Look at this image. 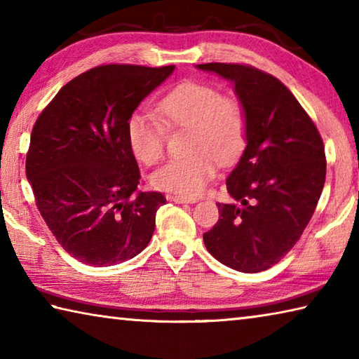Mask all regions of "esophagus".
I'll return each instance as SVG.
<instances>
[{
  "label": "esophagus",
  "mask_w": 359,
  "mask_h": 359,
  "mask_svg": "<svg viewBox=\"0 0 359 359\" xmlns=\"http://www.w3.org/2000/svg\"><path fill=\"white\" fill-rule=\"evenodd\" d=\"M169 199L174 201L175 204H194L198 199L196 198H188V196H180V194H174V196H169Z\"/></svg>",
  "instance_id": "esophagus-1"
}]
</instances>
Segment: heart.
<instances>
[{
    "mask_svg": "<svg viewBox=\"0 0 359 359\" xmlns=\"http://www.w3.org/2000/svg\"><path fill=\"white\" fill-rule=\"evenodd\" d=\"M157 117L136 113L127 121V142L144 165L165 154L166 128H187L188 155L172 158L152 174L161 191L196 196L217 171V163L229 165L242 154L248 138V117L242 102L221 95L213 86L185 81L174 86L157 103Z\"/></svg>",
    "mask_w": 359,
    "mask_h": 359,
    "instance_id": "obj_1",
    "label": "heart"
}]
</instances>
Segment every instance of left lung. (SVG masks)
Masks as SVG:
<instances>
[{"instance_id": "1", "label": "left lung", "mask_w": 359, "mask_h": 359, "mask_svg": "<svg viewBox=\"0 0 359 359\" xmlns=\"http://www.w3.org/2000/svg\"><path fill=\"white\" fill-rule=\"evenodd\" d=\"M236 84L246 111V149L226 180L233 202L219 204V219L204 233L212 256L229 269H270L302 237L325 185L327 160L316 123L285 84L248 64L208 62Z\"/></svg>"}]
</instances>
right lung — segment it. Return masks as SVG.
Here are the masks:
<instances>
[{
  "instance_id": "1",
  "label": "right lung",
  "mask_w": 359,
  "mask_h": 359,
  "mask_svg": "<svg viewBox=\"0 0 359 359\" xmlns=\"http://www.w3.org/2000/svg\"><path fill=\"white\" fill-rule=\"evenodd\" d=\"M174 66L105 64L75 76L32 127L26 177L48 229L72 257L93 266L144 250L161 193H138L140 168L127 121Z\"/></svg>"
}]
</instances>
